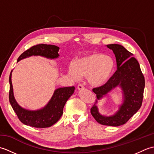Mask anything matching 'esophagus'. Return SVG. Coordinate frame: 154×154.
Listing matches in <instances>:
<instances>
[{
    "mask_svg": "<svg viewBox=\"0 0 154 154\" xmlns=\"http://www.w3.org/2000/svg\"><path fill=\"white\" fill-rule=\"evenodd\" d=\"M84 86L82 84H79L78 85V86H77V89H78V90H82V89H84Z\"/></svg>",
    "mask_w": 154,
    "mask_h": 154,
    "instance_id": "1",
    "label": "esophagus"
}]
</instances>
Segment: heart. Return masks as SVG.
Masks as SVG:
<instances>
[{
    "instance_id": "heart-1",
    "label": "heart",
    "mask_w": 154,
    "mask_h": 154,
    "mask_svg": "<svg viewBox=\"0 0 154 154\" xmlns=\"http://www.w3.org/2000/svg\"><path fill=\"white\" fill-rule=\"evenodd\" d=\"M113 67V61L109 56L92 54L71 64L69 73L74 79H79L80 77H88L92 85L100 86L109 79Z\"/></svg>"
}]
</instances>
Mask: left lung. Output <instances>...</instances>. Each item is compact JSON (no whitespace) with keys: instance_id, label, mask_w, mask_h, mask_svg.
<instances>
[{"instance_id":"left-lung-1","label":"left lung","mask_w":154,"mask_h":154,"mask_svg":"<svg viewBox=\"0 0 154 154\" xmlns=\"http://www.w3.org/2000/svg\"><path fill=\"white\" fill-rule=\"evenodd\" d=\"M107 47L116 57L117 70L103 85L93 88V91L99 100L117 86L122 88L124 102L119 111L111 117H104L99 114L95 104L91 109V113L97 122L102 125L119 126L126 123L142 106L145 79L136 59L125 48L119 44H109Z\"/></svg>"}]
</instances>
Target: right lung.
<instances>
[{"instance_id":"right-lung-1","label":"right lung","mask_w":154,"mask_h":154,"mask_svg":"<svg viewBox=\"0 0 154 154\" xmlns=\"http://www.w3.org/2000/svg\"><path fill=\"white\" fill-rule=\"evenodd\" d=\"M59 49L60 48L54 45L43 44L35 45L23 52L18 58L17 61L32 55H41L50 59L57 58L59 56ZM11 76L12 71L9 77V101L13 110L21 122L38 128L50 127L60 120L63 114L65 103L75 91L73 86L59 88L55 91L50 102L43 109L35 111L28 110L22 109L16 103L13 94Z\"/></svg>"}]
</instances>
